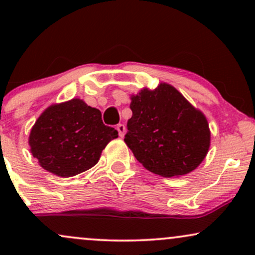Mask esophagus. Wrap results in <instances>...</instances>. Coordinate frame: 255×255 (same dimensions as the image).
I'll list each match as a JSON object with an SVG mask.
<instances>
[{"label": "esophagus", "mask_w": 255, "mask_h": 255, "mask_svg": "<svg viewBox=\"0 0 255 255\" xmlns=\"http://www.w3.org/2000/svg\"><path fill=\"white\" fill-rule=\"evenodd\" d=\"M116 129H118V131H119V135L121 136V137H124L125 133H126V127H125V125L119 124L118 126H116Z\"/></svg>", "instance_id": "1"}]
</instances>
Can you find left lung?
Returning <instances> with one entry per match:
<instances>
[{"label":"left lung","mask_w":255,"mask_h":255,"mask_svg":"<svg viewBox=\"0 0 255 255\" xmlns=\"http://www.w3.org/2000/svg\"><path fill=\"white\" fill-rule=\"evenodd\" d=\"M125 142L153 174L180 176L194 170L210 147L206 119L168 84L131 97Z\"/></svg>","instance_id":"8db88e82"}]
</instances>
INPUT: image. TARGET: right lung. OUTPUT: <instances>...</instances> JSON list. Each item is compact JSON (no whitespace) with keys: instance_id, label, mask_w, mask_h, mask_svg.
Masks as SVG:
<instances>
[{"instance_id":"1","label":"right lung","mask_w":255,"mask_h":255,"mask_svg":"<svg viewBox=\"0 0 255 255\" xmlns=\"http://www.w3.org/2000/svg\"><path fill=\"white\" fill-rule=\"evenodd\" d=\"M118 134L103 124L101 111L75 98L44 111L31 129L28 142L45 170L71 177L97 164L102 151Z\"/></svg>"}]
</instances>
